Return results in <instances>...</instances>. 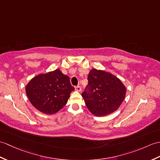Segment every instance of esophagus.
I'll return each instance as SVG.
<instances>
[{
  "instance_id": "obj_1",
  "label": "esophagus",
  "mask_w": 160,
  "mask_h": 160,
  "mask_svg": "<svg viewBox=\"0 0 160 160\" xmlns=\"http://www.w3.org/2000/svg\"><path fill=\"white\" fill-rule=\"evenodd\" d=\"M75 90H76V91L80 92V91H81V87H80V86H77V87H75Z\"/></svg>"
}]
</instances>
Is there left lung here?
<instances>
[{
    "label": "left lung",
    "mask_w": 160,
    "mask_h": 160,
    "mask_svg": "<svg viewBox=\"0 0 160 160\" xmlns=\"http://www.w3.org/2000/svg\"><path fill=\"white\" fill-rule=\"evenodd\" d=\"M88 80V85L82 96L92 114L105 117L118 109L127 91L118 78L110 72L92 69L89 72Z\"/></svg>",
    "instance_id": "left-lung-1"
}]
</instances>
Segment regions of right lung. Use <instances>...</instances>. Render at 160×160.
I'll use <instances>...</instances> for the list:
<instances>
[{
  "instance_id": "obj_1",
  "label": "right lung",
  "mask_w": 160,
  "mask_h": 160,
  "mask_svg": "<svg viewBox=\"0 0 160 160\" xmlns=\"http://www.w3.org/2000/svg\"><path fill=\"white\" fill-rule=\"evenodd\" d=\"M73 90L69 77L59 69L38 74L25 87L26 94L31 104L46 114H54L61 110Z\"/></svg>"
}]
</instances>
